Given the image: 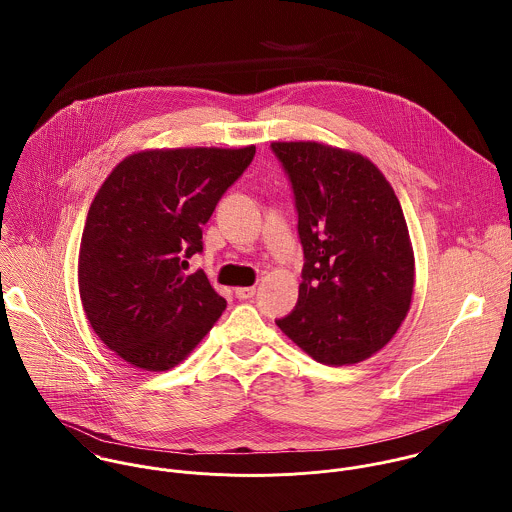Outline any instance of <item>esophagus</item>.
I'll return each mask as SVG.
<instances>
[{
	"label": "esophagus",
	"mask_w": 512,
	"mask_h": 512,
	"mask_svg": "<svg viewBox=\"0 0 512 512\" xmlns=\"http://www.w3.org/2000/svg\"><path fill=\"white\" fill-rule=\"evenodd\" d=\"M234 293H236L238 299H250V297L256 295V288H254V286H252V288H236Z\"/></svg>",
	"instance_id": "esophagus-1"
}]
</instances>
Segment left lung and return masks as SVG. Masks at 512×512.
Masks as SVG:
<instances>
[{"label":"left lung","instance_id":"obj_1","mask_svg":"<svg viewBox=\"0 0 512 512\" xmlns=\"http://www.w3.org/2000/svg\"><path fill=\"white\" fill-rule=\"evenodd\" d=\"M293 191L303 270L297 303L276 325L323 365L380 351L414 292L408 226L390 183L366 157L315 142H276Z\"/></svg>","mask_w":512,"mask_h":512}]
</instances>
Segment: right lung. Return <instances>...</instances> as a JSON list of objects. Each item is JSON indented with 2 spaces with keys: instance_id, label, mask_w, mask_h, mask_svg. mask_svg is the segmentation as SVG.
Wrapping results in <instances>:
<instances>
[{
  "instance_id": "1",
  "label": "right lung",
  "mask_w": 512,
  "mask_h": 512,
  "mask_svg": "<svg viewBox=\"0 0 512 512\" xmlns=\"http://www.w3.org/2000/svg\"><path fill=\"white\" fill-rule=\"evenodd\" d=\"M256 147L155 149L126 157L96 193L80 242L78 286L104 345L146 370L179 365L226 307L203 270V224Z\"/></svg>"
}]
</instances>
